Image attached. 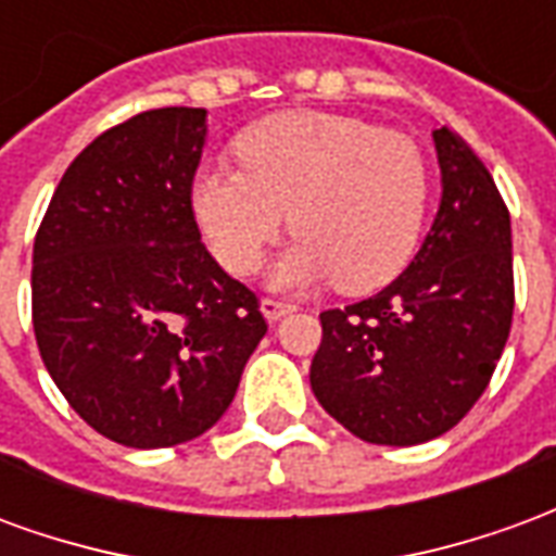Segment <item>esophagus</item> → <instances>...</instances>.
<instances>
[{
	"label": "esophagus",
	"instance_id": "esophagus-1",
	"mask_svg": "<svg viewBox=\"0 0 556 556\" xmlns=\"http://www.w3.org/2000/svg\"><path fill=\"white\" fill-rule=\"evenodd\" d=\"M262 313H265L267 321H279L282 315L294 313V303L279 301V298H265V301H262Z\"/></svg>",
	"mask_w": 556,
	"mask_h": 556
}]
</instances>
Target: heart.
Returning <instances> with one entry per match:
<instances>
[{
	"instance_id": "1",
	"label": "heart",
	"mask_w": 556,
	"mask_h": 556,
	"mask_svg": "<svg viewBox=\"0 0 556 556\" xmlns=\"http://www.w3.org/2000/svg\"><path fill=\"white\" fill-rule=\"evenodd\" d=\"M240 166H207L193 190L195 217L231 274H250L286 226L289 253L270 267L277 286L337 277L372 291L417 250L431 195L422 148L405 134L351 115H270L238 139Z\"/></svg>"
}]
</instances>
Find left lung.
I'll use <instances>...</instances> for the list:
<instances>
[{
	"label": "left lung",
	"mask_w": 556,
	"mask_h": 556,
	"mask_svg": "<svg viewBox=\"0 0 556 556\" xmlns=\"http://www.w3.org/2000/svg\"><path fill=\"white\" fill-rule=\"evenodd\" d=\"M443 195L431 231L387 289L321 313L309 384L361 441L414 446L485 393L515 309L509 207L465 139L431 134Z\"/></svg>",
	"instance_id": "obj_1"
}]
</instances>
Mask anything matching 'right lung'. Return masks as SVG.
I'll return each instance as SVG.
<instances>
[{
  "mask_svg": "<svg viewBox=\"0 0 556 556\" xmlns=\"http://www.w3.org/2000/svg\"><path fill=\"white\" fill-rule=\"evenodd\" d=\"M205 110H148L83 148L31 250V325L67 405L134 450L193 441L267 333L258 298L202 243Z\"/></svg>",
  "mask_w": 556,
  "mask_h": 556,
  "instance_id": "right-lung-1",
  "label": "right lung"
}]
</instances>
